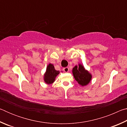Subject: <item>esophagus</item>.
I'll use <instances>...</instances> for the list:
<instances>
[{
  "label": "esophagus",
  "mask_w": 127,
  "mask_h": 127,
  "mask_svg": "<svg viewBox=\"0 0 127 127\" xmlns=\"http://www.w3.org/2000/svg\"><path fill=\"white\" fill-rule=\"evenodd\" d=\"M63 70L65 72H69V68L68 67H65L63 68Z\"/></svg>",
  "instance_id": "obj_1"
}]
</instances>
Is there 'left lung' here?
I'll list each match as a JSON object with an SVG mask.
<instances>
[{"label":"left lung","mask_w":127,"mask_h":127,"mask_svg":"<svg viewBox=\"0 0 127 127\" xmlns=\"http://www.w3.org/2000/svg\"><path fill=\"white\" fill-rule=\"evenodd\" d=\"M72 73L76 81L82 87L89 85L92 78V74L82 64H79L78 66L76 65L72 69Z\"/></svg>","instance_id":"8db88e82"}]
</instances>
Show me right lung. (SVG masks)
<instances>
[{"label":"right lung","mask_w":127,"mask_h":127,"mask_svg":"<svg viewBox=\"0 0 127 127\" xmlns=\"http://www.w3.org/2000/svg\"><path fill=\"white\" fill-rule=\"evenodd\" d=\"M62 72V71H61ZM61 72L55 69L54 66L53 64L49 63L46 66V72L44 74V81L47 85L52 84L55 81L57 77Z\"/></svg>","instance_id":"add662e5"}]
</instances>
